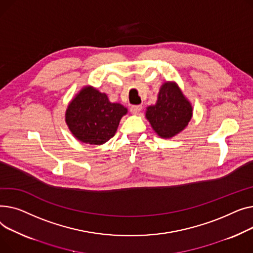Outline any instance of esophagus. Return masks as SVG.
Segmentation results:
<instances>
[{"label":"esophagus","instance_id":"esophagus-1","mask_svg":"<svg viewBox=\"0 0 253 253\" xmlns=\"http://www.w3.org/2000/svg\"><path fill=\"white\" fill-rule=\"evenodd\" d=\"M143 109V106L142 105H132L130 106V112L133 113V114H137V113H140Z\"/></svg>","mask_w":253,"mask_h":253}]
</instances>
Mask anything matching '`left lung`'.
I'll use <instances>...</instances> for the list:
<instances>
[{
  "instance_id": "obj_1",
  "label": "left lung",
  "mask_w": 253,
  "mask_h": 253,
  "mask_svg": "<svg viewBox=\"0 0 253 253\" xmlns=\"http://www.w3.org/2000/svg\"><path fill=\"white\" fill-rule=\"evenodd\" d=\"M146 117L161 138H170L182 131L192 117V106L175 84L160 87L155 105L149 106Z\"/></svg>"
}]
</instances>
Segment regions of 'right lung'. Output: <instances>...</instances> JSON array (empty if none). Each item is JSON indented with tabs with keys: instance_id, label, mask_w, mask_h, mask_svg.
Instances as JSON below:
<instances>
[{
	"instance_id": "add662e5",
	"label": "right lung",
	"mask_w": 253,
	"mask_h": 253,
	"mask_svg": "<svg viewBox=\"0 0 253 253\" xmlns=\"http://www.w3.org/2000/svg\"><path fill=\"white\" fill-rule=\"evenodd\" d=\"M127 109L111 103L105 94L85 86L68 105L65 121L73 136L91 145L110 140Z\"/></svg>"
}]
</instances>
